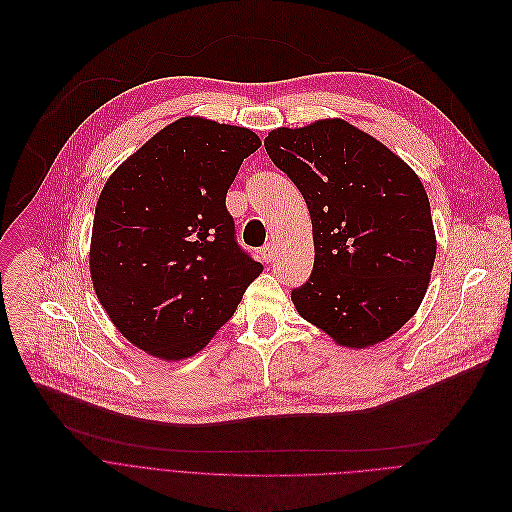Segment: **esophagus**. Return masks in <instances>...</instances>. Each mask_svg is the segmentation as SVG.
Masks as SVG:
<instances>
[{"label": "esophagus", "mask_w": 512, "mask_h": 512, "mask_svg": "<svg viewBox=\"0 0 512 512\" xmlns=\"http://www.w3.org/2000/svg\"><path fill=\"white\" fill-rule=\"evenodd\" d=\"M272 256H274V246H272V244H266V246L260 248V260H262V262L268 264V262L272 260Z\"/></svg>", "instance_id": "esophagus-1"}]
</instances>
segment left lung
Returning a JSON list of instances; mask_svg holds the SVG:
<instances>
[{"mask_svg": "<svg viewBox=\"0 0 512 512\" xmlns=\"http://www.w3.org/2000/svg\"><path fill=\"white\" fill-rule=\"evenodd\" d=\"M264 147L313 222V272L290 294L298 315L357 349L399 331L418 311L436 258L418 175L341 119L276 129Z\"/></svg>", "mask_w": 512, "mask_h": 512, "instance_id": "1", "label": "left lung"}]
</instances>
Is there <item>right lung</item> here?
<instances>
[{"label":"right lung","instance_id":"obj_1","mask_svg":"<svg viewBox=\"0 0 512 512\" xmlns=\"http://www.w3.org/2000/svg\"><path fill=\"white\" fill-rule=\"evenodd\" d=\"M260 139L242 127L179 119L102 187L90 274L115 327L139 349L183 359L208 345L260 276L236 240L226 195Z\"/></svg>","mask_w":512,"mask_h":512}]
</instances>
